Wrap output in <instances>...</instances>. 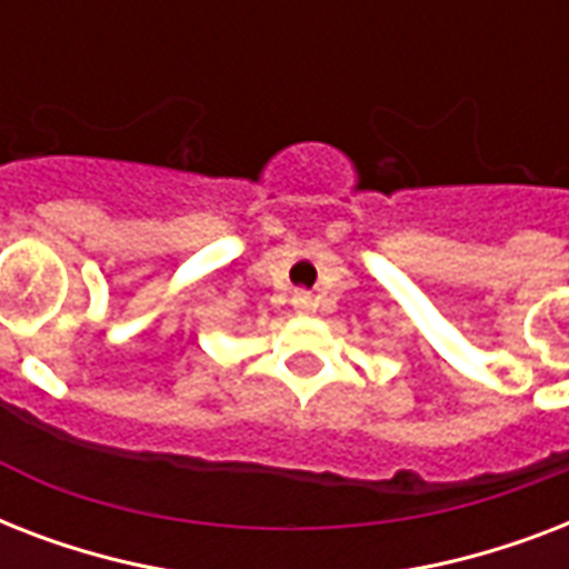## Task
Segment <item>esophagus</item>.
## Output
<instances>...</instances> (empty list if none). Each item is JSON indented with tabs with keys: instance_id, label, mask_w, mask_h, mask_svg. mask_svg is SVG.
Returning a JSON list of instances; mask_svg holds the SVG:
<instances>
[{
	"instance_id": "esophagus-1",
	"label": "esophagus",
	"mask_w": 569,
	"mask_h": 569,
	"mask_svg": "<svg viewBox=\"0 0 569 569\" xmlns=\"http://www.w3.org/2000/svg\"><path fill=\"white\" fill-rule=\"evenodd\" d=\"M292 307L298 312H312V310H316V298H312L310 292H295Z\"/></svg>"
}]
</instances>
